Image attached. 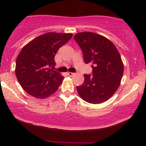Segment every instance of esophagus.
<instances>
[{
  "instance_id": "obj_1",
  "label": "esophagus",
  "mask_w": 146,
  "mask_h": 146,
  "mask_svg": "<svg viewBox=\"0 0 146 146\" xmlns=\"http://www.w3.org/2000/svg\"><path fill=\"white\" fill-rule=\"evenodd\" d=\"M67 75L70 76H72L74 75V73H71V72H68L67 73Z\"/></svg>"
}]
</instances>
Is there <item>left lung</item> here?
Returning <instances> with one entry per match:
<instances>
[{
    "mask_svg": "<svg viewBox=\"0 0 146 146\" xmlns=\"http://www.w3.org/2000/svg\"><path fill=\"white\" fill-rule=\"evenodd\" d=\"M74 39L81 48L84 61L91 64L92 73L84 74L79 95L90 104H101L112 96L120 85L123 65L115 46L105 37L91 32L80 33Z\"/></svg>",
    "mask_w": 146,
    "mask_h": 146,
    "instance_id": "8db88e82",
    "label": "left lung"
}]
</instances>
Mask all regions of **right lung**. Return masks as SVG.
I'll list each match as a JSON object with an SVG mask.
<instances>
[{
	"label": "right lung",
	"mask_w": 146,
	"mask_h": 146,
	"mask_svg": "<svg viewBox=\"0 0 146 146\" xmlns=\"http://www.w3.org/2000/svg\"><path fill=\"white\" fill-rule=\"evenodd\" d=\"M71 37L72 34L48 33L21 49L15 63V75L27 94L37 98H46L57 90L64 77L51 68L56 64L58 50Z\"/></svg>",
	"instance_id": "obj_1"
}]
</instances>
